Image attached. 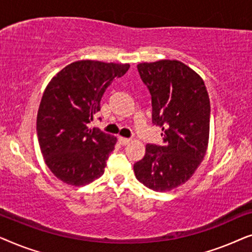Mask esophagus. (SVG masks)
<instances>
[{"mask_svg": "<svg viewBox=\"0 0 252 252\" xmlns=\"http://www.w3.org/2000/svg\"><path fill=\"white\" fill-rule=\"evenodd\" d=\"M119 142H120V144H123V146H127V144L130 142V139H127V137L120 136L119 137Z\"/></svg>", "mask_w": 252, "mask_h": 252, "instance_id": "esophagus-1", "label": "esophagus"}]
</instances>
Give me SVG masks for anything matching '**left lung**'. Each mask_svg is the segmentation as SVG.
Listing matches in <instances>:
<instances>
[{
  "instance_id": "left-lung-1",
  "label": "left lung",
  "mask_w": 252,
  "mask_h": 252,
  "mask_svg": "<svg viewBox=\"0 0 252 252\" xmlns=\"http://www.w3.org/2000/svg\"><path fill=\"white\" fill-rule=\"evenodd\" d=\"M137 71L151 94L153 123L163 130V146L147 144L134 173L151 190L170 191L191 178L206 154L209 94L203 79L179 61L140 63Z\"/></svg>"
}]
</instances>
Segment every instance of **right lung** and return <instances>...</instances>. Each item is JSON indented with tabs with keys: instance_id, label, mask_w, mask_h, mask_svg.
<instances>
[{
	"instance_id": "obj_1",
	"label": "right lung",
	"mask_w": 252,
	"mask_h": 252,
	"mask_svg": "<svg viewBox=\"0 0 252 252\" xmlns=\"http://www.w3.org/2000/svg\"><path fill=\"white\" fill-rule=\"evenodd\" d=\"M129 64L78 61L48 84L37 111L36 132L47 166L71 186H85L104 173L117 139L87 124L101 110V98Z\"/></svg>"
}]
</instances>
